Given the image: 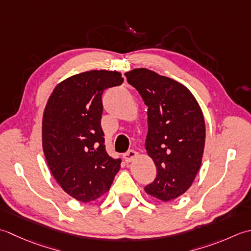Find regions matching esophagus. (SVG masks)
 I'll return each mask as SVG.
<instances>
[{
    "instance_id": "obj_1",
    "label": "esophagus",
    "mask_w": 251,
    "mask_h": 251,
    "mask_svg": "<svg viewBox=\"0 0 251 251\" xmlns=\"http://www.w3.org/2000/svg\"><path fill=\"white\" fill-rule=\"evenodd\" d=\"M137 151H133V150H130L127 151L126 154H124V159L126 161V162H131L133 159H135V158L137 157Z\"/></svg>"
}]
</instances>
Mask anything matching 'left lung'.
Returning <instances> with one entry per match:
<instances>
[{
  "label": "left lung",
  "instance_id": "obj_1",
  "mask_svg": "<svg viewBox=\"0 0 251 251\" xmlns=\"http://www.w3.org/2000/svg\"><path fill=\"white\" fill-rule=\"evenodd\" d=\"M147 105V154L157 176L145 186L151 196L169 201L185 193L201 168L206 127L202 111L183 84L145 68L125 74Z\"/></svg>",
  "mask_w": 251,
  "mask_h": 251
}]
</instances>
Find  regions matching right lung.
Returning a JSON list of instances; mask_svg holds the SVG:
<instances>
[{
	"label": "right lung",
	"mask_w": 251,
	"mask_h": 251,
	"mask_svg": "<svg viewBox=\"0 0 251 251\" xmlns=\"http://www.w3.org/2000/svg\"><path fill=\"white\" fill-rule=\"evenodd\" d=\"M122 82L117 71L75 75L56 86L45 107V159L61 188L79 201H95L108 192L120 169V158L106 151L100 119L104 91Z\"/></svg>",
	"instance_id": "1"
}]
</instances>
